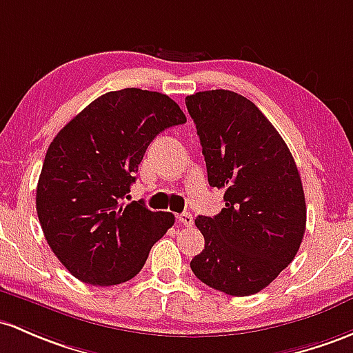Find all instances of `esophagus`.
Masks as SVG:
<instances>
[{
    "instance_id": "esophagus-1",
    "label": "esophagus",
    "mask_w": 353,
    "mask_h": 353,
    "mask_svg": "<svg viewBox=\"0 0 353 353\" xmlns=\"http://www.w3.org/2000/svg\"><path fill=\"white\" fill-rule=\"evenodd\" d=\"M178 222L183 223L185 227H192L193 225V215L188 214V212H183V214L178 215Z\"/></svg>"
}]
</instances>
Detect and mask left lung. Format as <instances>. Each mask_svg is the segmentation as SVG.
Wrapping results in <instances>:
<instances>
[{"label": "left lung", "instance_id": "8db88e82", "mask_svg": "<svg viewBox=\"0 0 353 353\" xmlns=\"http://www.w3.org/2000/svg\"><path fill=\"white\" fill-rule=\"evenodd\" d=\"M205 157L210 187L225 207L195 225L205 249L193 274L230 296L259 293L290 266L301 245L306 203L296 163L257 105L232 90H203L185 99Z\"/></svg>", "mask_w": 353, "mask_h": 353}]
</instances>
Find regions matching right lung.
<instances>
[{"mask_svg": "<svg viewBox=\"0 0 353 353\" xmlns=\"http://www.w3.org/2000/svg\"><path fill=\"white\" fill-rule=\"evenodd\" d=\"M183 123V111L166 94L131 87L97 97L59 131L41 166L37 214L72 276L112 286L141 271L175 215L123 199L150 143Z\"/></svg>", "mask_w": 353, "mask_h": 353, "instance_id": "1", "label": "right lung"}]
</instances>
